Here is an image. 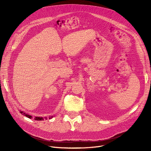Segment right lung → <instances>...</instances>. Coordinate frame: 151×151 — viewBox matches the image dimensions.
I'll return each mask as SVG.
<instances>
[{
  "label": "right lung",
  "mask_w": 151,
  "mask_h": 151,
  "mask_svg": "<svg viewBox=\"0 0 151 151\" xmlns=\"http://www.w3.org/2000/svg\"><path fill=\"white\" fill-rule=\"evenodd\" d=\"M20 113H22V114H24L26 117H27V118H30V119H32V118H32V116H31L30 115H29V114H25V113H24L23 111H20ZM53 118V116H50L49 117V119H52ZM46 119V118H45ZM43 118H42V117H35V118H34V119H35V120H37V121H42V120H43Z\"/></svg>",
  "instance_id": "right-lung-1"
}]
</instances>
